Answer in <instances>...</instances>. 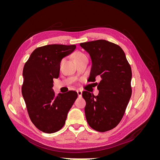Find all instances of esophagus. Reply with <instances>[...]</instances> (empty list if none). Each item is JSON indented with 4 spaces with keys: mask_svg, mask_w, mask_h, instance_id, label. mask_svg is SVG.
I'll return each mask as SVG.
<instances>
[{
    "mask_svg": "<svg viewBox=\"0 0 160 160\" xmlns=\"http://www.w3.org/2000/svg\"><path fill=\"white\" fill-rule=\"evenodd\" d=\"M77 94H78V96L79 97H81V95H82V91L81 90H77Z\"/></svg>",
    "mask_w": 160,
    "mask_h": 160,
    "instance_id": "1",
    "label": "esophagus"
}]
</instances>
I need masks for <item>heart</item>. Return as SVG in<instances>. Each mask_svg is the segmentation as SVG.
<instances>
[{"label": "heart", "mask_w": 160, "mask_h": 160, "mask_svg": "<svg viewBox=\"0 0 160 160\" xmlns=\"http://www.w3.org/2000/svg\"><path fill=\"white\" fill-rule=\"evenodd\" d=\"M85 55L83 54V53H82V52H76L75 54L73 55V59H74V61L75 60H76V59H79V58H80V57H83V56H84ZM62 62V61L61 62V63Z\"/></svg>", "instance_id": "b5f03b06"}]
</instances>
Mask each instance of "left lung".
<instances>
[{"label":"left lung","mask_w":160,"mask_h":160,"mask_svg":"<svg viewBox=\"0 0 160 160\" xmlns=\"http://www.w3.org/2000/svg\"><path fill=\"white\" fill-rule=\"evenodd\" d=\"M88 52L92 65L89 79L95 81L99 94L84 91L85 113L89 126L105 132L115 128L122 120L132 96V69L125 52L119 45L105 40L80 43Z\"/></svg>","instance_id":"obj_1"}]
</instances>
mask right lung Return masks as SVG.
I'll list each match as a JSON object with an SVG mask.
<instances>
[{
  "label": "right lung",
  "mask_w": 160,
  "mask_h": 160,
  "mask_svg": "<svg viewBox=\"0 0 160 160\" xmlns=\"http://www.w3.org/2000/svg\"><path fill=\"white\" fill-rule=\"evenodd\" d=\"M75 49V45L38 47L24 66L22 94L31 122L42 132L55 133L63 127L77 98L75 91L56 96L52 89L53 79L59 77L62 59Z\"/></svg>",
  "instance_id": "obj_1"
}]
</instances>
